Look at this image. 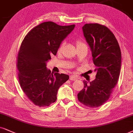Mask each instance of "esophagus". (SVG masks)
I'll list each match as a JSON object with an SVG mask.
<instances>
[{"label":"esophagus","instance_id":"1","mask_svg":"<svg viewBox=\"0 0 133 133\" xmlns=\"http://www.w3.org/2000/svg\"><path fill=\"white\" fill-rule=\"evenodd\" d=\"M69 79L70 80H72V81H75V80H77L78 78H77V77L76 76H75V75H70Z\"/></svg>","mask_w":133,"mask_h":133}]
</instances>
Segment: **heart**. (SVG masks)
<instances>
[{
  "instance_id": "heart-1",
  "label": "heart",
  "mask_w": 133,
  "mask_h": 133,
  "mask_svg": "<svg viewBox=\"0 0 133 133\" xmlns=\"http://www.w3.org/2000/svg\"><path fill=\"white\" fill-rule=\"evenodd\" d=\"M84 43L82 42L81 40H78V41H77V46H78V45H83ZM61 45V46H62Z\"/></svg>"
}]
</instances>
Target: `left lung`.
I'll list each match as a JSON object with an SVG mask.
<instances>
[{
    "label": "left lung",
    "instance_id": "8db88e82",
    "mask_svg": "<svg viewBox=\"0 0 133 133\" xmlns=\"http://www.w3.org/2000/svg\"><path fill=\"white\" fill-rule=\"evenodd\" d=\"M84 37L91 51L96 65V78L84 80V88L77 96L81 103L89 107L104 104L110 96L120 76L122 54L115 36L107 27L86 24L82 27Z\"/></svg>",
    "mask_w": 133,
    "mask_h": 133
}]
</instances>
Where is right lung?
I'll list each match as a JSON object with an SVG mask.
<instances>
[{
  "mask_svg": "<svg viewBox=\"0 0 133 133\" xmlns=\"http://www.w3.org/2000/svg\"><path fill=\"white\" fill-rule=\"evenodd\" d=\"M74 28L75 24L59 26L44 22L31 30L22 42L17 61L19 82L35 105L45 107L55 102L59 88L69 78L64 74L51 73L46 63Z\"/></svg>",
  "mask_w": 133,
  "mask_h": 133,
  "instance_id": "1",
  "label": "right lung"
}]
</instances>
